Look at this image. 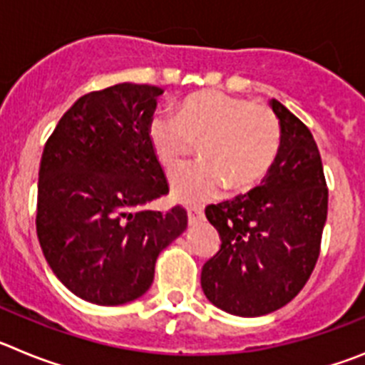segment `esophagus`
Instances as JSON below:
<instances>
[{"instance_id": "1", "label": "esophagus", "mask_w": 365, "mask_h": 365, "mask_svg": "<svg viewBox=\"0 0 365 365\" xmlns=\"http://www.w3.org/2000/svg\"><path fill=\"white\" fill-rule=\"evenodd\" d=\"M205 217V212L199 206H190L188 208V222L190 225H197V222L202 221Z\"/></svg>"}]
</instances>
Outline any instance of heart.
Instances as JSON below:
<instances>
[{"instance_id":"heart-1","label":"heart","mask_w":365,"mask_h":365,"mask_svg":"<svg viewBox=\"0 0 365 365\" xmlns=\"http://www.w3.org/2000/svg\"><path fill=\"white\" fill-rule=\"evenodd\" d=\"M155 159L172 170L199 144L201 163L170 177V190L182 202H205L230 186L245 192L270 172L282 146V124L270 108L228 93L199 91L179 113L155 111L146 125Z\"/></svg>"}]
</instances>
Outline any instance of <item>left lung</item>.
Returning a JSON list of instances; mask_svg holds the SVG:
<instances>
[{"instance_id": "1", "label": "left lung", "mask_w": 365, "mask_h": 365, "mask_svg": "<svg viewBox=\"0 0 365 365\" xmlns=\"http://www.w3.org/2000/svg\"><path fill=\"white\" fill-rule=\"evenodd\" d=\"M282 146L263 185L230 201L206 206L221 237L201 270L206 298L235 316L269 314L307 283L327 219V182L309 128L278 100Z\"/></svg>"}]
</instances>
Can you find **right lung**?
Returning a JSON list of instances; mask_svg holds the SVG:
<instances>
[{"instance_id": "add662e5", "label": "right lung", "mask_w": 365, "mask_h": 365, "mask_svg": "<svg viewBox=\"0 0 365 365\" xmlns=\"http://www.w3.org/2000/svg\"><path fill=\"white\" fill-rule=\"evenodd\" d=\"M163 89L117 86L83 95L47 138L38 177L36 232L43 256L73 294L96 305L133 302L155 261L188 225L182 206H138L168 193L146 125Z\"/></svg>"}]
</instances>
